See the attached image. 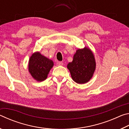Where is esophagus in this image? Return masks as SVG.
Masks as SVG:
<instances>
[{"label": "esophagus", "instance_id": "esophagus-1", "mask_svg": "<svg viewBox=\"0 0 129 129\" xmlns=\"http://www.w3.org/2000/svg\"><path fill=\"white\" fill-rule=\"evenodd\" d=\"M57 65H59V66H62L63 65V62L61 61H58L57 62Z\"/></svg>", "mask_w": 129, "mask_h": 129}]
</instances>
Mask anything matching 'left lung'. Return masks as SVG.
I'll return each instance as SVG.
<instances>
[{"label":"left lung","mask_w":129,"mask_h":129,"mask_svg":"<svg viewBox=\"0 0 129 129\" xmlns=\"http://www.w3.org/2000/svg\"><path fill=\"white\" fill-rule=\"evenodd\" d=\"M96 62L93 52L88 47L78 49L73 61L67 65L73 80L79 84L89 82L93 76Z\"/></svg>","instance_id":"left-lung-1"}]
</instances>
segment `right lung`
<instances>
[{"label":"right lung","mask_w":129,"mask_h":129,"mask_svg":"<svg viewBox=\"0 0 129 129\" xmlns=\"http://www.w3.org/2000/svg\"><path fill=\"white\" fill-rule=\"evenodd\" d=\"M53 65L52 60L42 55L39 52H35L29 59L28 71L34 79L41 82L47 78Z\"/></svg>","instance_id":"obj_1"}]
</instances>
